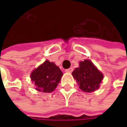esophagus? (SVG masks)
<instances>
[{"label": "esophagus", "instance_id": "1", "mask_svg": "<svg viewBox=\"0 0 127 127\" xmlns=\"http://www.w3.org/2000/svg\"><path fill=\"white\" fill-rule=\"evenodd\" d=\"M65 71H66L67 73H72V71H73V67H70V68H68V69H66Z\"/></svg>", "mask_w": 127, "mask_h": 127}]
</instances>
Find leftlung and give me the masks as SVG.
<instances>
[{
    "instance_id": "left-lung-1",
    "label": "left lung",
    "mask_w": 127,
    "mask_h": 127,
    "mask_svg": "<svg viewBox=\"0 0 127 127\" xmlns=\"http://www.w3.org/2000/svg\"><path fill=\"white\" fill-rule=\"evenodd\" d=\"M79 88L84 92L90 93L99 88L104 78L102 73L89 60H85L79 63V67L72 73Z\"/></svg>"
}]
</instances>
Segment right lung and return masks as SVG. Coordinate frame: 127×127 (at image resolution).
Here are the masks:
<instances>
[{"label": "right lung", "mask_w": 127, "mask_h": 127, "mask_svg": "<svg viewBox=\"0 0 127 127\" xmlns=\"http://www.w3.org/2000/svg\"><path fill=\"white\" fill-rule=\"evenodd\" d=\"M63 73L54 63L45 60L31 73V79L36 90L43 93H51L57 87Z\"/></svg>", "instance_id": "add662e5"}]
</instances>
